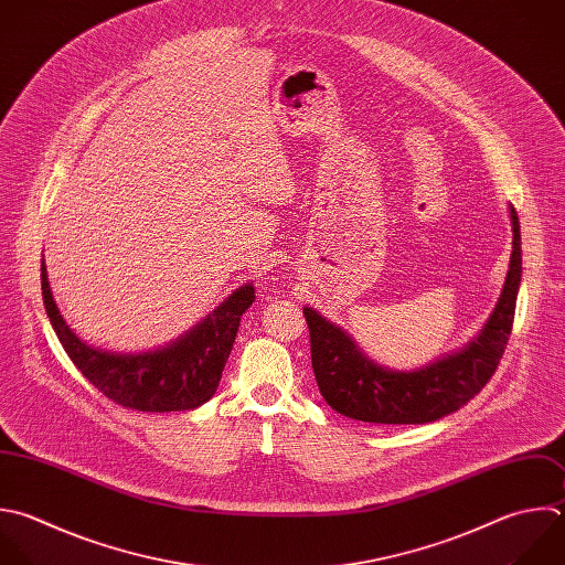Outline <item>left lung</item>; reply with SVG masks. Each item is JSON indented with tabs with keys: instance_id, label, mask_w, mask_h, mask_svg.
Here are the masks:
<instances>
[{
	"instance_id": "1",
	"label": "left lung",
	"mask_w": 565,
	"mask_h": 565,
	"mask_svg": "<svg viewBox=\"0 0 565 565\" xmlns=\"http://www.w3.org/2000/svg\"><path fill=\"white\" fill-rule=\"evenodd\" d=\"M512 254L488 322L461 351L415 371H393L366 358L338 324L305 307L311 364L324 402L344 417L373 424H426L455 413L492 377L512 331L521 282L519 218L510 205Z\"/></svg>"
}]
</instances>
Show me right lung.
Listing matches in <instances>:
<instances>
[{"mask_svg": "<svg viewBox=\"0 0 565 565\" xmlns=\"http://www.w3.org/2000/svg\"><path fill=\"white\" fill-rule=\"evenodd\" d=\"M42 294L51 324L75 366L113 402L146 411H192L221 382L241 316L254 302V287H238L221 307L172 344L146 353H115L86 344L62 318L42 263Z\"/></svg>", "mask_w": 565, "mask_h": 565, "instance_id": "add662e5", "label": "right lung"}]
</instances>
